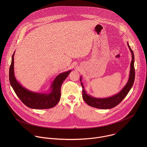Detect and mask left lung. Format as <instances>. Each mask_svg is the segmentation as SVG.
I'll use <instances>...</instances> for the list:
<instances>
[{"instance_id":"obj_1","label":"left lung","mask_w":147,"mask_h":147,"mask_svg":"<svg viewBox=\"0 0 147 147\" xmlns=\"http://www.w3.org/2000/svg\"><path fill=\"white\" fill-rule=\"evenodd\" d=\"M128 47L132 54V61L130 64L129 76L128 82L123 89L117 94H114L107 98H96L87 94L84 89V85L82 82V76H80V82L83 87V98L85 102L89 106L101 109H109L114 107L118 105L127 95L129 91L133 86L135 80V68H134V53L131 49L128 43H127Z\"/></svg>"}]
</instances>
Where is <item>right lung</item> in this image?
I'll list each match as a JSON object with an SVG mask.
<instances>
[{
  "mask_svg": "<svg viewBox=\"0 0 147 147\" xmlns=\"http://www.w3.org/2000/svg\"><path fill=\"white\" fill-rule=\"evenodd\" d=\"M14 55L12 57L11 64L9 71V79L13 89L20 100L29 108L34 109H46L54 107L61 98V88L64 80L71 70L59 74L54 80L49 93H37L30 91L23 87L16 80L14 74Z\"/></svg>",
  "mask_w": 147,
  "mask_h": 147,
  "instance_id": "add662e5",
  "label": "right lung"
}]
</instances>
